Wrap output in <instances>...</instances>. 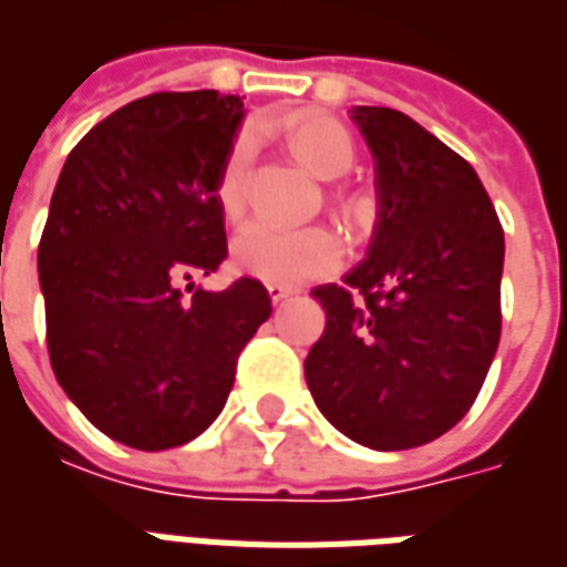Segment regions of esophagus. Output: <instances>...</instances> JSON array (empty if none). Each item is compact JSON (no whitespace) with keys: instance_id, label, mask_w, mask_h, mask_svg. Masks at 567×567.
I'll list each match as a JSON object with an SVG mask.
<instances>
[{"instance_id":"esophagus-1","label":"esophagus","mask_w":567,"mask_h":567,"mask_svg":"<svg viewBox=\"0 0 567 567\" xmlns=\"http://www.w3.org/2000/svg\"><path fill=\"white\" fill-rule=\"evenodd\" d=\"M292 292H296V289H292V287H280V284H268V296H271V301H275V305H278V301H284V299H289Z\"/></svg>"}]
</instances>
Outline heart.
I'll return each mask as SVG.
<instances>
[{
    "instance_id": "obj_1",
    "label": "heart",
    "mask_w": 567,
    "mask_h": 567,
    "mask_svg": "<svg viewBox=\"0 0 567 567\" xmlns=\"http://www.w3.org/2000/svg\"><path fill=\"white\" fill-rule=\"evenodd\" d=\"M287 146L305 167L322 178L343 176L355 161V146L347 127L338 118L319 116V113L289 122ZM250 157H254V134L250 127H245L229 143L215 178V199L224 218L229 220H236L245 212V178H248ZM233 262L241 275L250 278L280 284V287H299L331 275L343 262V245L338 233L329 227L280 229L266 220H254L238 229L233 238Z\"/></svg>"
}]
</instances>
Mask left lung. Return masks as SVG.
<instances>
[{
    "instance_id": "obj_1",
    "label": "left lung",
    "mask_w": 567,
    "mask_h": 567,
    "mask_svg": "<svg viewBox=\"0 0 567 567\" xmlns=\"http://www.w3.org/2000/svg\"><path fill=\"white\" fill-rule=\"evenodd\" d=\"M377 161L368 257L313 299L326 331L305 359L319 412L377 451L440 440L472 410L502 334L505 236L478 173L389 106H355Z\"/></svg>"
}]
</instances>
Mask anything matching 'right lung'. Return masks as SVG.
I'll return each mask as SVG.
<instances>
[{
  "label": "right lung",
  "mask_w": 567,
  "mask_h": 567,
  "mask_svg": "<svg viewBox=\"0 0 567 567\" xmlns=\"http://www.w3.org/2000/svg\"><path fill=\"white\" fill-rule=\"evenodd\" d=\"M241 106L215 89L137 97L71 148L50 199L38 245L50 364L76 410L131 449L199 436L271 317L254 278L184 287L227 259L215 178Z\"/></svg>",
  "instance_id": "right-lung-1"
}]
</instances>
